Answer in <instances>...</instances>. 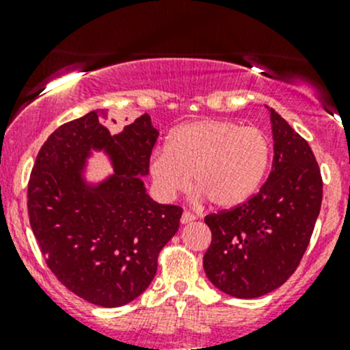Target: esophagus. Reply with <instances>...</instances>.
I'll return each instance as SVG.
<instances>
[{"mask_svg": "<svg viewBox=\"0 0 350 350\" xmlns=\"http://www.w3.org/2000/svg\"><path fill=\"white\" fill-rule=\"evenodd\" d=\"M196 217L193 213H189V211H185V213L181 215V224L186 225V224H191V221H195Z\"/></svg>", "mask_w": 350, "mask_h": 350, "instance_id": "obj_1", "label": "esophagus"}]
</instances>
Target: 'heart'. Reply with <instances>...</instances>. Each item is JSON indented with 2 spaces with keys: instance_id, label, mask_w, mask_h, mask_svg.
Instances as JSON below:
<instances>
[{
  "instance_id": "obj_1",
  "label": "heart",
  "mask_w": 350,
  "mask_h": 350,
  "mask_svg": "<svg viewBox=\"0 0 350 350\" xmlns=\"http://www.w3.org/2000/svg\"><path fill=\"white\" fill-rule=\"evenodd\" d=\"M269 162L271 140L262 130L204 118L172 130L165 149L150 157L149 169L162 200L186 191L191 175L198 195L217 208H234L259 188Z\"/></svg>"
}]
</instances>
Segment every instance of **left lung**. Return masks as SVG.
<instances>
[{
  "label": "left lung",
  "mask_w": 350,
  "mask_h": 350,
  "mask_svg": "<svg viewBox=\"0 0 350 350\" xmlns=\"http://www.w3.org/2000/svg\"><path fill=\"white\" fill-rule=\"evenodd\" d=\"M274 157L269 178L245 203L204 217L211 243L208 280L235 298H259L298 267L322 206V174L308 142L271 108Z\"/></svg>",
  "instance_id": "8db88e82"
}]
</instances>
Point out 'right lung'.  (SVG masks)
Masks as SVG:
<instances>
[{
    "label": "right lung",
    "mask_w": 350,
    "mask_h": 350,
    "mask_svg": "<svg viewBox=\"0 0 350 350\" xmlns=\"http://www.w3.org/2000/svg\"><path fill=\"white\" fill-rule=\"evenodd\" d=\"M103 109L59 126L38 150L28 181V218L49 269L79 298L98 306L126 305L157 273V257L179 228L183 208L159 204L142 176L159 132L142 115L111 135ZM105 150L116 172L86 185L90 149Z\"/></svg>",
    "instance_id": "1"
}]
</instances>
